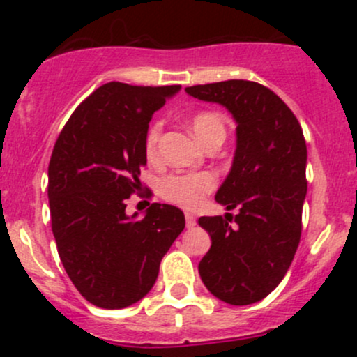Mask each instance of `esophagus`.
Here are the masks:
<instances>
[{
    "mask_svg": "<svg viewBox=\"0 0 357 357\" xmlns=\"http://www.w3.org/2000/svg\"><path fill=\"white\" fill-rule=\"evenodd\" d=\"M185 218H186V228H193V226L197 225V218L193 214H188V212H186Z\"/></svg>",
    "mask_w": 357,
    "mask_h": 357,
    "instance_id": "esophagus-1",
    "label": "esophagus"
}]
</instances>
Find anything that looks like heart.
I'll use <instances>...</instances> for the list:
<instances>
[{"label": "heart", "instance_id": "1", "mask_svg": "<svg viewBox=\"0 0 357 357\" xmlns=\"http://www.w3.org/2000/svg\"><path fill=\"white\" fill-rule=\"evenodd\" d=\"M190 126L202 145H205L214 136H226L225 121L215 112H197L190 119ZM160 131V122H155L146 132L145 153L149 158L157 157ZM214 186L215 176L212 172H188V174H172L165 178L160 185V192L172 204H178L186 208H195L202 204L204 197L214 190Z\"/></svg>", "mask_w": 357, "mask_h": 357}]
</instances>
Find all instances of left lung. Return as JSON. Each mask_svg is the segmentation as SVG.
Listing matches in <instances>:
<instances>
[{
  "instance_id": "1",
  "label": "left lung",
  "mask_w": 357,
  "mask_h": 357,
  "mask_svg": "<svg viewBox=\"0 0 357 357\" xmlns=\"http://www.w3.org/2000/svg\"><path fill=\"white\" fill-rule=\"evenodd\" d=\"M185 91L219 103L236 122L235 157L215 200L238 214L199 219L212 240L200 278L226 304H254L280 285L301 240L307 193L302 128L283 100L259 82L231 79Z\"/></svg>"
}]
</instances>
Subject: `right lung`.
Instances as JSON below:
<instances>
[{"instance_id":"add662e5","label":"right lung","mask_w":357,"mask_h":357,"mask_svg":"<svg viewBox=\"0 0 357 357\" xmlns=\"http://www.w3.org/2000/svg\"><path fill=\"white\" fill-rule=\"evenodd\" d=\"M179 89L107 82L56 139L48 165L53 236L68 278L93 305L122 309L145 297L185 229L174 205L152 204L143 218L126 214V200L142 188L149 122Z\"/></svg>"}]
</instances>
